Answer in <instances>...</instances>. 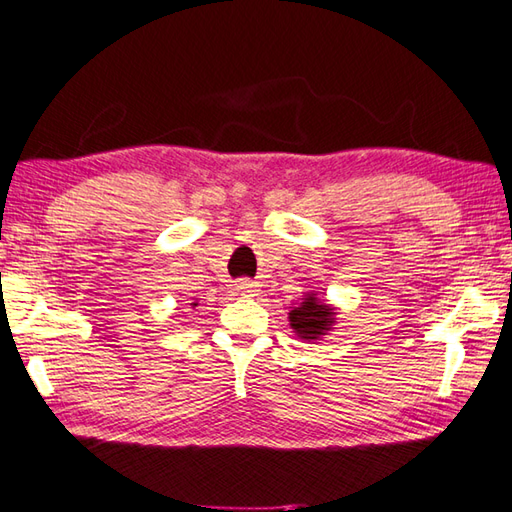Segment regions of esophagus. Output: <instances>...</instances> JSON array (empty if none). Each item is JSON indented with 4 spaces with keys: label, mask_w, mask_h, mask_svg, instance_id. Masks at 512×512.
Segmentation results:
<instances>
[{
    "label": "esophagus",
    "mask_w": 512,
    "mask_h": 512,
    "mask_svg": "<svg viewBox=\"0 0 512 512\" xmlns=\"http://www.w3.org/2000/svg\"><path fill=\"white\" fill-rule=\"evenodd\" d=\"M237 290H240L244 296H253V283L240 281V283H237Z\"/></svg>",
    "instance_id": "1"
}]
</instances>
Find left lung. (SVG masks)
<instances>
[{
  "label": "left lung",
  "instance_id": "1",
  "mask_svg": "<svg viewBox=\"0 0 512 512\" xmlns=\"http://www.w3.org/2000/svg\"><path fill=\"white\" fill-rule=\"evenodd\" d=\"M334 316V307H329L327 303L316 299V294H307L299 305L292 307L288 318L296 336L303 340H318L336 323Z\"/></svg>",
  "mask_w": 512,
  "mask_h": 512
}]
</instances>
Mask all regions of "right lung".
<instances>
[{
	"instance_id": "add662e5",
	"label": "right lung",
	"mask_w": 512,
	"mask_h": 512,
	"mask_svg": "<svg viewBox=\"0 0 512 512\" xmlns=\"http://www.w3.org/2000/svg\"><path fill=\"white\" fill-rule=\"evenodd\" d=\"M192 305H198V303H192Z\"/></svg>"
}]
</instances>
